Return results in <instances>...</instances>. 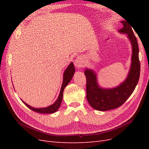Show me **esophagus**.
<instances>
[{
  "instance_id": "34e87169",
  "label": "esophagus",
  "mask_w": 149,
  "mask_h": 149,
  "mask_svg": "<svg viewBox=\"0 0 149 149\" xmlns=\"http://www.w3.org/2000/svg\"><path fill=\"white\" fill-rule=\"evenodd\" d=\"M74 65L78 68H81L84 66V61L81 56H78L74 60Z\"/></svg>"
}]
</instances>
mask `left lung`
I'll return each mask as SVG.
<instances>
[{
    "mask_svg": "<svg viewBox=\"0 0 149 149\" xmlns=\"http://www.w3.org/2000/svg\"><path fill=\"white\" fill-rule=\"evenodd\" d=\"M123 27L119 33L127 34L132 45L131 65L127 78L120 84L114 88H102L99 86L97 76L94 71L86 69V98L89 104L94 109L106 111L118 108L131 95L139 81L141 65L139 58V46L131 26L126 21H122Z\"/></svg>",
    "mask_w": 149,
    "mask_h": 149,
    "instance_id": "8db88e82",
    "label": "left lung"
}]
</instances>
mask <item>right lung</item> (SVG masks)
<instances>
[{
  "mask_svg": "<svg viewBox=\"0 0 149 149\" xmlns=\"http://www.w3.org/2000/svg\"><path fill=\"white\" fill-rule=\"evenodd\" d=\"M74 72H75V69H74L73 63L71 62L69 65V66L67 67V68L65 70L63 73V83L61 85V88L59 96H58V99L56 100V101L54 102V104H53L50 105L49 106H48L47 107H43V108H35L28 105L27 104H26L24 101L22 100V101H23V102L29 108V109L35 112H38V113H42V114L54 113V112H56L58 109H59V107L61 105V103L62 102L63 95V94L64 89L66 86L70 82V81L71 80L72 78H73V76L74 74Z\"/></svg>",
  "mask_w": 149,
  "mask_h": 149,
  "instance_id": "1",
  "label": "right lung"
}]
</instances>
